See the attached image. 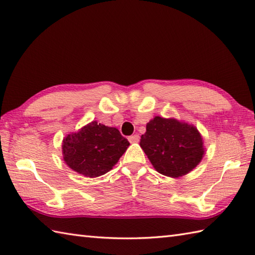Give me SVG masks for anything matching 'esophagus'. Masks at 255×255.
Returning <instances> with one entry per match:
<instances>
[{"label":"esophagus","instance_id":"34e87169","mask_svg":"<svg viewBox=\"0 0 255 255\" xmlns=\"http://www.w3.org/2000/svg\"><path fill=\"white\" fill-rule=\"evenodd\" d=\"M128 140H129V142H131V143H137L139 141V136L138 134H132V136L128 138Z\"/></svg>","mask_w":255,"mask_h":255}]
</instances>
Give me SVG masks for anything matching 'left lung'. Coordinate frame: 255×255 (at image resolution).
<instances>
[{
	"label": "left lung",
	"mask_w": 255,
	"mask_h": 255,
	"mask_svg": "<svg viewBox=\"0 0 255 255\" xmlns=\"http://www.w3.org/2000/svg\"><path fill=\"white\" fill-rule=\"evenodd\" d=\"M203 138L193 125L155 116L147 124L140 147L154 169L170 177L187 174L203 159Z\"/></svg>",
	"instance_id": "8db88e82"
}]
</instances>
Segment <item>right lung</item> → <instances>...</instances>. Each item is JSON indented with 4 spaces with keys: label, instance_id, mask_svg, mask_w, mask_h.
Masks as SVG:
<instances>
[{
    "label": "right lung",
    "instance_id": "obj_1",
    "mask_svg": "<svg viewBox=\"0 0 255 255\" xmlns=\"http://www.w3.org/2000/svg\"><path fill=\"white\" fill-rule=\"evenodd\" d=\"M129 147L118 129L92 122L63 139V160L75 172L97 177L113 169Z\"/></svg>",
    "mask_w": 255,
    "mask_h": 255
}]
</instances>
